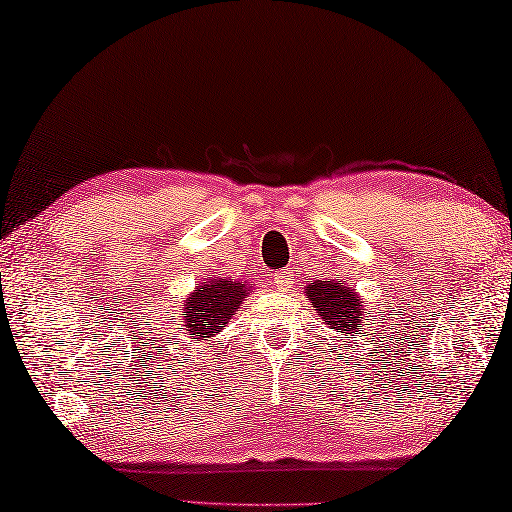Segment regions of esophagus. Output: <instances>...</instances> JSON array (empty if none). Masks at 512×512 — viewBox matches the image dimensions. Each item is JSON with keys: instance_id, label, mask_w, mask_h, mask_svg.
Here are the masks:
<instances>
[{"instance_id": "34e87169", "label": "esophagus", "mask_w": 512, "mask_h": 512, "mask_svg": "<svg viewBox=\"0 0 512 512\" xmlns=\"http://www.w3.org/2000/svg\"><path fill=\"white\" fill-rule=\"evenodd\" d=\"M273 288L275 291H280V293H286V291H291V286H293V282H291V271H277V273H273Z\"/></svg>"}]
</instances>
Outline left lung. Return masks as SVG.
I'll return each mask as SVG.
<instances>
[{"instance_id": "left-lung-1", "label": "left lung", "mask_w": 512, "mask_h": 512, "mask_svg": "<svg viewBox=\"0 0 512 512\" xmlns=\"http://www.w3.org/2000/svg\"><path fill=\"white\" fill-rule=\"evenodd\" d=\"M320 320L340 336H353L367 320V309L356 288L342 280H313L304 286Z\"/></svg>"}]
</instances>
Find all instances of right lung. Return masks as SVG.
Wrapping results in <instances>:
<instances>
[{
    "label": "right lung",
    "mask_w": 512,
    "mask_h": 512,
    "mask_svg": "<svg viewBox=\"0 0 512 512\" xmlns=\"http://www.w3.org/2000/svg\"><path fill=\"white\" fill-rule=\"evenodd\" d=\"M250 291H253V284L232 280V277L203 280L181 304L183 329L190 342L215 338L244 304V297L250 295Z\"/></svg>",
    "instance_id": "obj_1"
}]
</instances>
